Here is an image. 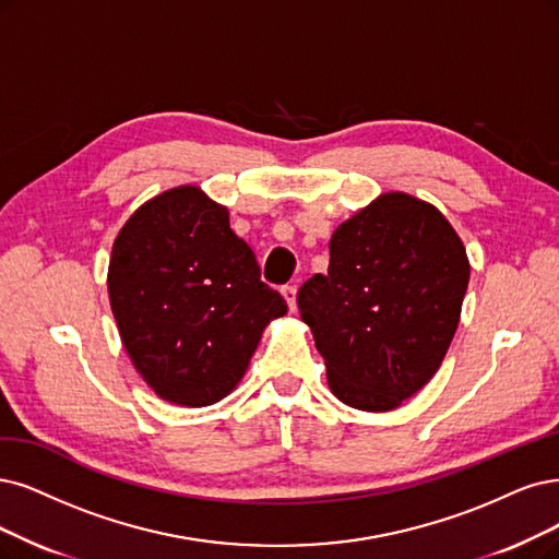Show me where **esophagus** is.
Returning a JSON list of instances; mask_svg holds the SVG:
<instances>
[{
	"instance_id": "obj_1",
	"label": "esophagus",
	"mask_w": 559,
	"mask_h": 559,
	"mask_svg": "<svg viewBox=\"0 0 559 559\" xmlns=\"http://www.w3.org/2000/svg\"><path fill=\"white\" fill-rule=\"evenodd\" d=\"M281 295L285 297L287 306H290V311L295 313L297 311V287L295 285H283L281 287Z\"/></svg>"
}]
</instances>
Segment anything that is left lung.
Masks as SVG:
<instances>
[{
    "mask_svg": "<svg viewBox=\"0 0 559 559\" xmlns=\"http://www.w3.org/2000/svg\"><path fill=\"white\" fill-rule=\"evenodd\" d=\"M467 281L465 246L428 202L384 193L341 223L326 274L297 295L334 394L366 412L415 396L456 334Z\"/></svg>",
    "mask_w": 559,
    "mask_h": 559,
    "instance_id": "left-lung-1",
    "label": "left lung"
}]
</instances>
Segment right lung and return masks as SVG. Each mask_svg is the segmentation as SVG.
Here are the masks:
<instances>
[{"instance_id": "add662e5", "label": "right lung", "mask_w": 559, "mask_h": 559, "mask_svg": "<svg viewBox=\"0 0 559 559\" xmlns=\"http://www.w3.org/2000/svg\"><path fill=\"white\" fill-rule=\"evenodd\" d=\"M108 293L138 373L186 407L230 394L264 326L287 313L225 206L198 186L165 191L127 221L112 246Z\"/></svg>"}]
</instances>
